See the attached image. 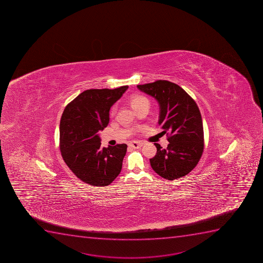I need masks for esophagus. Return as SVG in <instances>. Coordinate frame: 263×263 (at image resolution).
<instances>
[{
	"mask_svg": "<svg viewBox=\"0 0 263 263\" xmlns=\"http://www.w3.org/2000/svg\"><path fill=\"white\" fill-rule=\"evenodd\" d=\"M142 145H143V143L139 142V141H133V142H131V143L129 144V146L134 149H138L141 147Z\"/></svg>",
	"mask_w": 263,
	"mask_h": 263,
	"instance_id": "1",
	"label": "esophagus"
}]
</instances>
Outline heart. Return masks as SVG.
<instances>
[{"instance_id": "obj_1", "label": "heart", "mask_w": 263, "mask_h": 263, "mask_svg": "<svg viewBox=\"0 0 263 263\" xmlns=\"http://www.w3.org/2000/svg\"><path fill=\"white\" fill-rule=\"evenodd\" d=\"M146 102H148V99H146V97L142 96V95H136L131 99V105L134 109L135 107L138 106L140 104L146 103Z\"/></svg>"}]
</instances>
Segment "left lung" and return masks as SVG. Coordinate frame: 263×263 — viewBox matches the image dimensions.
<instances>
[{
  "label": "left lung",
  "instance_id": "obj_1",
  "mask_svg": "<svg viewBox=\"0 0 263 263\" xmlns=\"http://www.w3.org/2000/svg\"><path fill=\"white\" fill-rule=\"evenodd\" d=\"M137 87L159 103V124L170 142L166 149L154 143L157 154L150 159L152 168L164 179L184 177L197 165L204 149L202 119L197 104L171 81H157Z\"/></svg>",
  "mask_w": 263,
  "mask_h": 263
}]
</instances>
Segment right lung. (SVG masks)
Segmentation results:
<instances>
[{"label":"right lung","mask_w":263,"mask_h":263,"mask_svg":"<svg viewBox=\"0 0 263 263\" xmlns=\"http://www.w3.org/2000/svg\"><path fill=\"white\" fill-rule=\"evenodd\" d=\"M127 86L90 89L81 92L63 110L60 122V149L73 174L91 186L110 184L120 174L127 146L101 147L99 133L107 127L110 107Z\"/></svg>","instance_id":"1"}]
</instances>
